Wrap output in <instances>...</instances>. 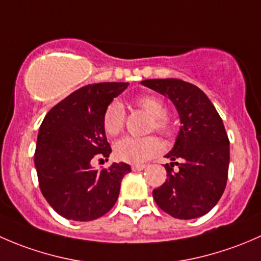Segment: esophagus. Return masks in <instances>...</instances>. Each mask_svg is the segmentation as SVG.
Returning <instances> with one entry per match:
<instances>
[{
	"label": "esophagus",
	"mask_w": 261,
	"mask_h": 261,
	"mask_svg": "<svg viewBox=\"0 0 261 261\" xmlns=\"http://www.w3.org/2000/svg\"><path fill=\"white\" fill-rule=\"evenodd\" d=\"M145 168H146L145 164H134V165H131V169H133V170H143V169H145Z\"/></svg>",
	"instance_id": "1"
}]
</instances>
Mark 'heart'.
<instances>
[{
  "label": "heart",
  "mask_w": 261,
  "mask_h": 261,
  "mask_svg": "<svg viewBox=\"0 0 261 261\" xmlns=\"http://www.w3.org/2000/svg\"><path fill=\"white\" fill-rule=\"evenodd\" d=\"M136 105L152 117L151 128L168 136L172 131L168 121V107L159 97L146 94L136 99ZM103 130L107 135L117 136L125 125V110L118 101H112L106 107L102 118ZM162 150V144L154 136L146 138H123L115 144V156L131 164H140L151 159Z\"/></svg>",
  "instance_id": "heart-1"
}]
</instances>
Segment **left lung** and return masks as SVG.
<instances>
[{"label":"left lung","mask_w":261,"mask_h":261,"mask_svg":"<svg viewBox=\"0 0 261 261\" xmlns=\"http://www.w3.org/2000/svg\"><path fill=\"white\" fill-rule=\"evenodd\" d=\"M141 84L174 103L180 130L165 156L168 179L152 191L158 206L180 220H192L217 204L227 183L230 141L215 106L194 84L175 78L146 80ZM178 165V170L172 167Z\"/></svg>","instance_id":"obj_1"}]
</instances>
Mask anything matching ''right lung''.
Masks as SVG:
<instances>
[{
  "instance_id": "add662e5",
  "label": "right lung",
  "mask_w": 261,
  "mask_h": 261,
  "mask_svg": "<svg viewBox=\"0 0 261 261\" xmlns=\"http://www.w3.org/2000/svg\"><path fill=\"white\" fill-rule=\"evenodd\" d=\"M128 83L88 84L65 97L46 114L38 134L35 168L39 187L54 211L73 221H92L114 207L126 163L96 170L91 160L109 158L111 146L102 118L106 107Z\"/></svg>"
}]
</instances>
